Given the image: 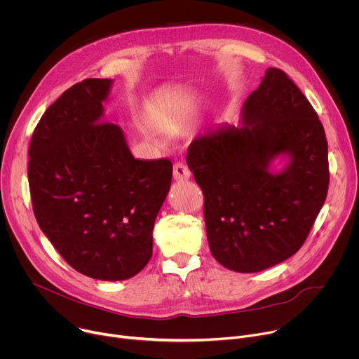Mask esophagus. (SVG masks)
I'll list each match as a JSON object with an SVG mask.
<instances>
[{"mask_svg": "<svg viewBox=\"0 0 359 359\" xmlns=\"http://www.w3.org/2000/svg\"><path fill=\"white\" fill-rule=\"evenodd\" d=\"M189 177H191V171H189V168L187 167L185 163L177 162V163L174 165V178H175L177 181H185V180H188Z\"/></svg>", "mask_w": 359, "mask_h": 359, "instance_id": "1", "label": "esophagus"}]
</instances>
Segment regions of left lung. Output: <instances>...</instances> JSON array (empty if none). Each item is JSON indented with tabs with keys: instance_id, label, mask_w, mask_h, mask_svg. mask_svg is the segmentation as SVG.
<instances>
[{
	"instance_id": "left-lung-1",
	"label": "left lung",
	"mask_w": 359,
	"mask_h": 359,
	"mask_svg": "<svg viewBox=\"0 0 359 359\" xmlns=\"http://www.w3.org/2000/svg\"><path fill=\"white\" fill-rule=\"evenodd\" d=\"M279 157L287 162L276 170ZM187 162L204 192L211 255L233 271L256 273L292 257L326 198L323 126L305 95L274 67L245 99L238 126L217 125L197 136Z\"/></svg>"
}]
</instances>
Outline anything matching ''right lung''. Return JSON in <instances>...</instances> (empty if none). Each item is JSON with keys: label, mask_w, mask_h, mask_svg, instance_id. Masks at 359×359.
<instances>
[{"label": "right lung", "mask_w": 359, "mask_h": 359, "mask_svg": "<svg viewBox=\"0 0 359 359\" xmlns=\"http://www.w3.org/2000/svg\"><path fill=\"white\" fill-rule=\"evenodd\" d=\"M112 79H86L41 116L29 149L37 223L62 257L92 279L133 278L152 256V230L172 163L135 159L125 132L103 121Z\"/></svg>", "instance_id": "add662e5"}]
</instances>
